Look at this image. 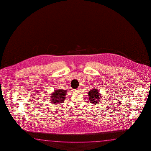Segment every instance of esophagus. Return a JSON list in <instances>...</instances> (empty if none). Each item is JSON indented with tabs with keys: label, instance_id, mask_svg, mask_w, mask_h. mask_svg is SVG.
I'll return each mask as SVG.
<instances>
[{
	"label": "esophagus",
	"instance_id": "esophagus-1",
	"mask_svg": "<svg viewBox=\"0 0 151 151\" xmlns=\"http://www.w3.org/2000/svg\"><path fill=\"white\" fill-rule=\"evenodd\" d=\"M80 87H78V88H77V89H76V90H75V91H78L80 90Z\"/></svg>",
	"mask_w": 151,
	"mask_h": 151
}]
</instances>
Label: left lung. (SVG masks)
Wrapping results in <instances>:
<instances>
[{"mask_svg":"<svg viewBox=\"0 0 151 151\" xmlns=\"http://www.w3.org/2000/svg\"><path fill=\"white\" fill-rule=\"evenodd\" d=\"M88 96L89 100L90 102L93 104H98L99 102H100V97H101L100 93L99 90L97 88H93L88 93Z\"/></svg>","mask_w":151,"mask_h":151,"instance_id":"left-lung-1","label":"left lung"}]
</instances>
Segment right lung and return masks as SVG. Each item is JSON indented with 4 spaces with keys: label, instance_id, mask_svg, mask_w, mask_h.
Returning <instances> with one entry per match:
<instances>
[{
    "label": "right lung",
    "instance_id": "right-lung-1",
    "mask_svg": "<svg viewBox=\"0 0 151 151\" xmlns=\"http://www.w3.org/2000/svg\"><path fill=\"white\" fill-rule=\"evenodd\" d=\"M67 91L64 90H56L51 94V101L53 105L61 104L64 102Z\"/></svg>",
    "mask_w": 151,
    "mask_h": 151
}]
</instances>
